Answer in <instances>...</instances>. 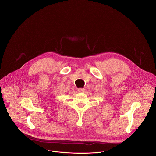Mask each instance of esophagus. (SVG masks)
Returning a JSON list of instances; mask_svg holds the SVG:
<instances>
[{
  "label": "esophagus",
  "mask_w": 156,
  "mask_h": 156,
  "mask_svg": "<svg viewBox=\"0 0 156 156\" xmlns=\"http://www.w3.org/2000/svg\"><path fill=\"white\" fill-rule=\"evenodd\" d=\"M84 91H85V90H84V88H79V89H78V91L80 92V93H83V92H84Z\"/></svg>",
  "instance_id": "obj_1"
}]
</instances>
